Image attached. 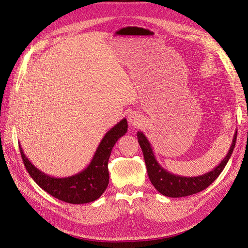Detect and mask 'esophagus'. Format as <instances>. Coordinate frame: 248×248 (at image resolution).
Masks as SVG:
<instances>
[{"instance_id": "esophagus-1", "label": "esophagus", "mask_w": 248, "mask_h": 248, "mask_svg": "<svg viewBox=\"0 0 248 248\" xmlns=\"http://www.w3.org/2000/svg\"><path fill=\"white\" fill-rule=\"evenodd\" d=\"M141 120H143V118H141V116L138 112H131L128 115L129 124L132 125L133 128H138L139 125H140Z\"/></svg>"}]
</instances>
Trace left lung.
Instances as JSON below:
<instances>
[{"label":"left lung","instance_id":"8db88e82","mask_svg":"<svg viewBox=\"0 0 248 248\" xmlns=\"http://www.w3.org/2000/svg\"><path fill=\"white\" fill-rule=\"evenodd\" d=\"M236 133L238 132L235 131L232 139V144L230 146L227 155L224 157L217 166H215L212 170H210L207 173H203L202 176L183 177L170 172L159 164V162L155 159L154 150H152V147L148 139L146 138L143 132L139 131V144L141 150H143L147 172H148L152 186L162 195L172 198L188 196V195H193L203 191L204 188H207L220 175V172L223 171L226 164L228 163L235 146Z\"/></svg>","mask_w":248,"mask_h":248}]
</instances>
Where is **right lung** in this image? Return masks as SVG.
<instances>
[{"label":"right lung","mask_w":248,"mask_h":248,"mask_svg":"<svg viewBox=\"0 0 248 248\" xmlns=\"http://www.w3.org/2000/svg\"><path fill=\"white\" fill-rule=\"evenodd\" d=\"M128 131L127 119H121L108 130L100 141L93 159L82 171L65 178H55L46 175L31 164L20 148V154L26 170L38 186L52 196L73 204L94 202L104 193L108 184V163L114 145Z\"/></svg>","instance_id":"add662e5"}]
</instances>
